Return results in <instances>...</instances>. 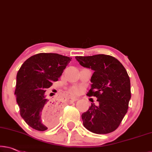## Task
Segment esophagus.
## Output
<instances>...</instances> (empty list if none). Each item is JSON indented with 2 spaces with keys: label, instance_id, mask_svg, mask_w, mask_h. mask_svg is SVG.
Returning a JSON list of instances; mask_svg holds the SVG:
<instances>
[{
  "label": "esophagus",
  "instance_id": "obj_1",
  "mask_svg": "<svg viewBox=\"0 0 152 152\" xmlns=\"http://www.w3.org/2000/svg\"><path fill=\"white\" fill-rule=\"evenodd\" d=\"M69 100L70 101V102H75V101H77V98H75V97H72V96H69Z\"/></svg>",
  "mask_w": 152,
  "mask_h": 152
}]
</instances>
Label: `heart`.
Returning <instances> with one entry per match:
<instances>
[{
    "label": "heart",
    "mask_w": 152,
    "mask_h": 152,
    "mask_svg": "<svg viewBox=\"0 0 152 152\" xmlns=\"http://www.w3.org/2000/svg\"><path fill=\"white\" fill-rule=\"evenodd\" d=\"M70 91H71L72 94H79L81 91V88L77 87V86H74V87L71 88V90H70Z\"/></svg>",
    "instance_id": "obj_1"
}]
</instances>
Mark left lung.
<instances>
[{
    "instance_id": "1",
    "label": "left lung",
    "mask_w": 152,
    "mask_h": 152,
    "mask_svg": "<svg viewBox=\"0 0 152 152\" xmlns=\"http://www.w3.org/2000/svg\"><path fill=\"white\" fill-rule=\"evenodd\" d=\"M81 66L91 69V88L87 93L96 96L98 105L91 103L81 114L83 125L92 132L105 134L115 130L127 113L131 98L130 80L117 59L107 55L76 56Z\"/></svg>"
}]
</instances>
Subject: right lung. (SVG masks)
Returning a JSON list of instances; mask_svg holds the SVG:
<instances>
[{
	"label": "right lung",
	"instance_id": "add662e5",
	"mask_svg": "<svg viewBox=\"0 0 152 152\" xmlns=\"http://www.w3.org/2000/svg\"><path fill=\"white\" fill-rule=\"evenodd\" d=\"M71 59L42 53L30 57L20 68L14 94L20 116L32 128L45 131L56 124L59 106L46 98L45 92L58 80Z\"/></svg>",
	"mask_w": 152,
	"mask_h": 152
}]
</instances>
